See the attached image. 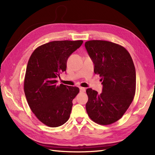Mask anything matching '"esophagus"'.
I'll return each instance as SVG.
<instances>
[{
  "label": "esophagus",
  "mask_w": 155,
  "mask_h": 155,
  "mask_svg": "<svg viewBox=\"0 0 155 155\" xmlns=\"http://www.w3.org/2000/svg\"><path fill=\"white\" fill-rule=\"evenodd\" d=\"M79 88H80V92H81V93H84L85 91H86V88H84V87H81Z\"/></svg>",
  "instance_id": "esophagus-1"
}]
</instances>
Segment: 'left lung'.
<instances>
[{
	"label": "left lung",
	"mask_w": 155,
	"mask_h": 155,
	"mask_svg": "<svg viewBox=\"0 0 155 155\" xmlns=\"http://www.w3.org/2000/svg\"><path fill=\"white\" fill-rule=\"evenodd\" d=\"M85 48L99 74L103 92L87 88L86 110L91 119L98 124L108 125L118 120L132 103L136 91V71L129 52L114 42L93 40Z\"/></svg>",
	"instance_id": "obj_1"
}]
</instances>
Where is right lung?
<instances>
[{"instance_id": "add662e5", "label": "right lung", "mask_w": 155, "mask_h": 155, "mask_svg": "<svg viewBox=\"0 0 155 155\" xmlns=\"http://www.w3.org/2000/svg\"><path fill=\"white\" fill-rule=\"evenodd\" d=\"M83 41H55L39 46L29 58L24 81V91L32 113L41 123L57 127L67 122L72 100L79 88L56 80L67 69V61Z\"/></svg>"}]
</instances>
